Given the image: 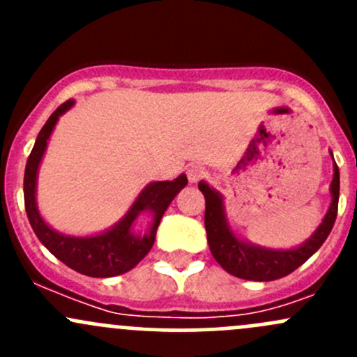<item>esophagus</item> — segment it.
<instances>
[{
    "label": "esophagus",
    "mask_w": 357,
    "mask_h": 357,
    "mask_svg": "<svg viewBox=\"0 0 357 357\" xmlns=\"http://www.w3.org/2000/svg\"><path fill=\"white\" fill-rule=\"evenodd\" d=\"M186 176H188V181L192 185H195V183H199L205 176V169L202 165H190L188 171H186Z\"/></svg>",
    "instance_id": "34e87169"
}]
</instances>
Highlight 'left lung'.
Segmentation results:
<instances>
[{"label":"left lung","mask_w":357,"mask_h":357,"mask_svg":"<svg viewBox=\"0 0 357 357\" xmlns=\"http://www.w3.org/2000/svg\"><path fill=\"white\" fill-rule=\"evenodd\" d=\"M333 158V153L330 152ZM199 190L205 197V231L207 242L215 261L225 271L242 280L252 282H273L283 278L304 264L319 247L325 243L337 219L340 172L333 160V179L330 183L332 202L325 218L311 236L301 245L291 248H269L248 242L236 235L226 218L225 197L205 181L199 183Z\"/></svg>","instance_id":"obj_1"}]
</instances>
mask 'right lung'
Segmentation results:
<instances>
[{
    "label": "right lung",
    "mask_w": 357,
    "mask_h": 357,
    "mask_svg": "<svg viewBox=\"0 0 357 357\" xmlns=\"http://www.w3.org/2000/svg\"><path fill=\"white\" fill-rule=\"evenodd\" d=\"M74 100L62 103L46 121L43 129L36 138L34 149L25 164L24 174V200L25 212L29 222L34 229L36 236L59 261L68 266L81 275L93 276V278H110L128 273L135 268L143 257L150 252L155 242L157 228L164 212L174 197L188 185L186 174H179L172 181H152L139 192L131 207L115 225L103 231L93 233L86 236L67 235L56 231L43 219L38 208V174L45 157L48 142L55 129L56 122L66 112L74 107ZM146 215L151 225L145 234H138L134 225L138 217Z\"/></svg>",
    "instance_id": "obj_1"
}]
</instances>
